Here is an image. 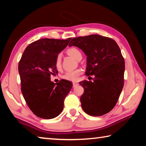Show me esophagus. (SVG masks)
<instances>
[{
	"label": "esophagus",
	"mask_w": 146,
	"mask_h": 146,
	"mask_svg": "<svg viewBox=\"0 0 146 146\" xmlns=\"http://www.w3.org/2000/svg\"><path fill=\"white\" fill-rule=\"evenodd\" d=\"M78 84L76 83V82H73V88L76 87V86H78Z\"/></svg>",
	"instance_id": "34e87169"
}]
</instances>
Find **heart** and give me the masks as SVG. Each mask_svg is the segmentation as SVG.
<instances>
[{
	"mask_svg": "<svg viewBox=\"0 0 146 146\" xmlns=\"http://www.w3.org/2000/svg\"><path fill=\"white\" fill-rule=\"evenodd\" d=\"M66 53L68 55L72 56L77 60H80L82 58V53H81V51L78 49L74 48V47L68 48L66 50ZM55 67L58 70H60L62 68V56L60 54H58L56 57ZM82 70L78 69V70L66 73L62 76V78L66 80L75 82V81L78 80L79 76L82 74Z\"/></svg>",
	"mask_w": 146,
	"mask_h": 146,
	"instance_id": "heart-1",
	"label": "heart"
}]
</instances>
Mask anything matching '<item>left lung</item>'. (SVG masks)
Masks as SVG:
<instances>
[{
    "label": "left lung",
    "mask_w": 146,
    "mask_h": 146,
    "mask_svg": "<svg viewBox=\"0 0 146 146\" xmlns=\"http://www.w3.org/2000/svg\"><path fill=\"white\" fill-rule=\"evenodd\" d=\"M69 46H76L87 56L86 75L93 81L84 80L80 97L83 110L89 115L106 114L115 107L123 87L124 58L117 42L110 37L90 35L73 38Z\"/></svg>",
    "instance_id": "8db88e82"
}]
</instances>
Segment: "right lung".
<instances>
[{
    "mask_svg": "<svg viewBox=\"0 0 146 146\" xmlns=\"http://www.w3.org/2000/svg\"><path fill=\"white\" fill-rule=\"evenodd\" d=\"M66 40L42 38L26 47L19 63L21 91L27 105L35 115L44 119L57 117L62 111L64 101L72 88L70 81H51L58 71L55 59L68 46Z\"/></svg>",
    "mask_w": 146,
    "mask_h": 146,
    "instance_id": "right-lung-1",
    "label": "right lung"
}]
</instances>
